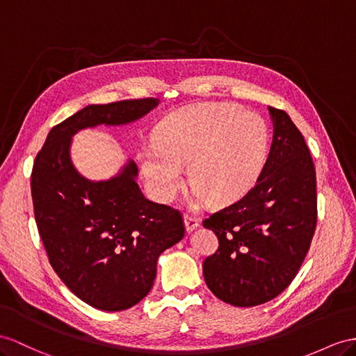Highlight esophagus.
<instances>
[{
	"instance_id": "1",
	"label": "esophagus",
	"mask_w": 356,
	"mask_h": 356,
	"mask_svg": "<svg viewBox=\"0 0 356 356\" xmlns=\"http://www.w3.org/2000/svg\"><path fill=\"white\" fill-rule=\"evenodd\" d=\"M185 225L188 232H193L200 225V221L193 215H185Z\"/></svg>"
}]
</instances>
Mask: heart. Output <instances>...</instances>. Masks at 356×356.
Returning <instances> with one entry per match:
<instances>
[{"mask_svg":"<svg viewBox=\"0 0 356 356\" xmlns=\"http://www.w3.org/2000/svg\"><path fill=\"white\" fill-rule=\"evenodd\" d=\"M269 152V129L256 114L232 104L189 106L165 118L154 145L140 152L145 185L170 203L184 189V168L195 186L194 203L238 202L256 185Z\"/></svg>","mask_w":356,"mask_h":356,"instance_id":"1","label":"heart"}]
</instances>
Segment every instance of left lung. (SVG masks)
I'll return each mask as SVG.
<instances>
[{"instance_id":"left-lung-1","label":"left lung","mask_w":356,"mask_h":356,"mask_svg":"<svg viewBox=\"0 0 356 356\" xmlns=\"http://www.w3.org/2000/svg\"><path fill=\"white\" fill-rule=\"evenodd\" d=\"M269 113L273 138L256 185L203 221L220 241L203 263L206 284L236 307L265 304L290 286L317 224L316 168L304 136L286 111Z\"/></svg>"}]
</instances>
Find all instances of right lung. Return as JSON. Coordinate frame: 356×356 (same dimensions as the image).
Returning a JSON list of instances; mask_svg holds the SVG:
<instances>
[{
    "label": "right lung",
    "mask_w": 356,
    "mask_h": 356,
    "mask_svg": "<svg viewBox=\"0 0 356 356\" xmlns=\"http://www.w3.org/2000/svg\"><path fill=\"white\" fill-rule=\"evenodd\" d=\"M158 104L145 97L88 105L52 127L33 165L34 216L51 266L70 291L104 312L147 296L161 252L185 236L184 216L143 195L134 161L117 177L87 180L72 165L70 141L79 129L126 124Z\"/></svg>",
    "instance_id": "obj_1"
}]
</instances>
